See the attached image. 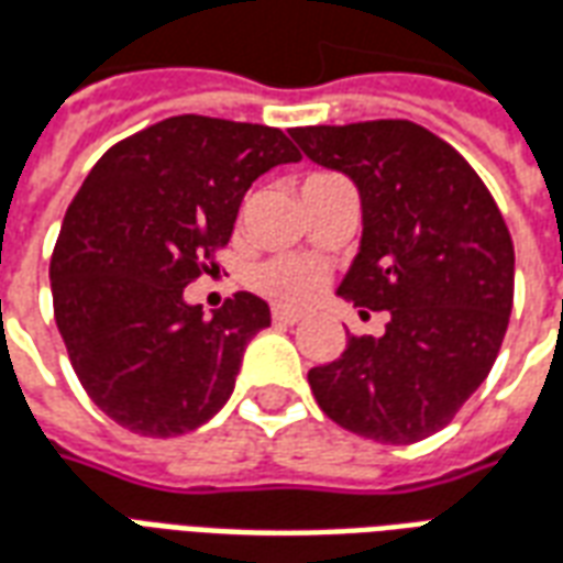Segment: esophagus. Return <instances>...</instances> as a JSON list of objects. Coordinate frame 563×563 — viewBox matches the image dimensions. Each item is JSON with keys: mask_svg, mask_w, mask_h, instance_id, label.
<instances>
[{"mask_svg": "<svg viewBox=\"0 0 563 563\" xmlns=\"http://www.w3.org/2000/svg\"><path fill=\"white\" fill-rule=\"evenodd\" d=\"M271 319H274L277 325H295V322L301 319V313H298V310H286V307H274V310H271Z\"/></svg>", "mask_w": 563, "mask_h": 563, "instance_id": "esophagus-1", "label": "esophagus"}]
</instances>
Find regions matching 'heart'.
Listing matches in <instances>:
<instances>
[{
    "label": "heart",
    "mask_w": 563,
    "mask_h": 563,
    "mask_svg": "<svg viewBox=\"0 0 563 563\" xmlns=\"http://www.w3.org/2000/svg\"><path fill=\"white\" fill-rule=\"evenodd\" d=\"M253 286L277 305L305 307L322 292L325 268L310 258H271L253 271Z\"/></svg>",
    "instance_id": "1"
}]
</instances>
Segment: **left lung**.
Wrapping results in <instances>:
<instances>
[{
    "mask_svg": "<svg viewBox=\"0 0 563 563\" xmlns=\"http://www.w3.org/2000/svg\"><path fill=\"white\" fill-rule=\"evenodd\" d=\"M298 147L362 196V246L338 295L389 310L307 379L331 422L377 443L446 428L495 365L516 253L495 198L459 150L410 120L301 126Z\"/></svg>",
    "mask_w": 563,
    "mask_h": 563,
    "instance_id": "left-lung-1",
    "label": "left lung"
}]
</instances>
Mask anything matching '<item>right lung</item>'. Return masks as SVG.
Returning a JSON list of instances; mask_svg holds the SVG:
<instances>
[{
    "mask_svg": "<svg viewBox=\"0 0 563 563\" xmlns=\"http://www.w3.org/2000/svg\"><path fill=\"white\" fill-rule=\"evenodd\" d=\"M301 153L280 129L180 114L104 153L51 256L56 329L92 404L141 437L220 413L268 305L234 292L213 317L184 289L217 268L258 174Z\"/></svg>",
    "mask_w": 563,
    "mask_h": 563,
    "instance_id": "1",
    "label": "right lung"
}]
</instances>
